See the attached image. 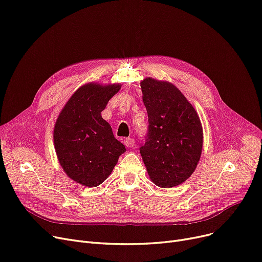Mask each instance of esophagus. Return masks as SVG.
I'll list each match as a JSON object with an SVG mask.
<instances>
[{"label":"esophagus","instance_id":"34e87169","mask_svg":"<svg viewBox=\"0 0 262 262\" xmlns=\"http://www.w3.org/2000/svg\"><path fill=\"white\" fill-rule=\"evenodd\" d=\"M124 144H125V146L132 147L135 145V140L133 138H126V139H124Z\"/></svg>","mask_w":262,"mask_h":262}]
</instances>
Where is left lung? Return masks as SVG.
<instances>
[{"mask_svg":"<svg viewBox=\"0 0 262 262\" xmlns=\"http://www.w3.org/2000/svg\"><path fill=\"white\" fill-rule=\"evenodd\" d=\"M140 86L149 117L140 154L155 185L174 187L185 182L199 163L203 145L199 116L172 83L146 77Z\"/></svg>","mask_w":262,"mask_h":262,"instance_id":"1","label":"left lung"}]
</instances>
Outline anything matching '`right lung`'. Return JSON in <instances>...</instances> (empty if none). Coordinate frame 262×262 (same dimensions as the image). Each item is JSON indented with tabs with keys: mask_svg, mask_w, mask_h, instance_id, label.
I'll return each mask as SVG.
<instances>
[{
	"mask_svg": "<svg viewBox=\"0 0 262 262\" xmlns=\"http://www.w3.org/2000/svg\"><path fill=\"white\" fill-rule=\"evenodd\" d=\"M120 89V83L83 84L56 119L53 142L59 163L68 178L83 186L103 183L126 151L101 118V111Z\"/></svg>",
	"mask_w": 262,
	"mask_h": 262,
	"instance_id": "right-lung-1",
	"label": "right lung"
}]
</instances>
